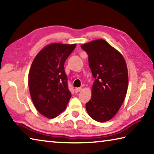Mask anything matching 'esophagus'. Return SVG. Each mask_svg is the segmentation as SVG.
<instances>
[{"instance_id": "obj_1", "label": "esophagus", "mask_w": 154, "mask_h": 154, "mask_svg": "<svg viewBox=\"0 0 154 154\" xmlns=\"http://www.w3.org/2000/svg\"><path fill=\"white\" fill-rule=\"evenodd\" d=\"M82 88H75V92H76V93L79 92L80 91H82Z\"/></svg>"}]
</instances>
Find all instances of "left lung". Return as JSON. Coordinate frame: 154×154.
Returning a JSON list of instances; mask_svg holds the SVG:
<instances>
[{"label":"left lung","instance_id":"obj_1","mask_svg":"<svg viewBox=\"0 0 154 154\" xmlns=\"http://www.w3.org/2000/svg\"><path fill=\"white\" fill-rule=\"evenodd\" d=\"M81 48L87 52L95 78L86 111L95 121L107 122L118 113L126 98L128 86L126 61L120 52L103 39L92 41Z\"/></svg>","mask_w":154,"mask_h":154}]
</instances>
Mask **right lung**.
I'll return each mask as SVG.
<instances>
[{
	"instance_id": "add662e5",
	"label": "right lung",
	"mask_w": 154,
	"mask_h": 154,
	"mask_svg": "<svg viewBox=\"0 0 154 154\" xmlns=\"http://www.w3.org/2000/svg\"><path fill=\"white\" fill-rule=\"evenodd\" d=\"M76 45L49 44L38 52L31 65L28 74L30 97L36 110L46 118L58 116L71 98L64 65Z\"/></svg>"
}]
</instances>
